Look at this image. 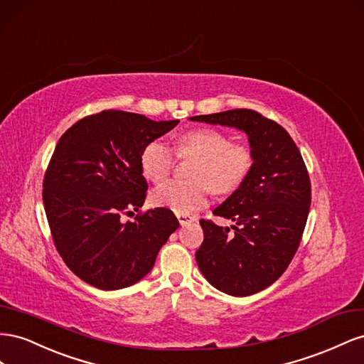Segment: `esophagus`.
<instances>
[{"label":"esophagus","mask_w":364,"mask_h":364,"mask_svg":"<svg viewBox=\"0 0 364 364\" xmlns=\"http://www.w3.org/2000/svg\"><path fill=\"white\" fill-rule=\"evenodd\" d=\"M176 218H178V221L181 225H186V224H191L193 221H196L195 216H191V215H186V213H176Z\"/></svg>","instance_id":"esophagus-1"}]
</instances>
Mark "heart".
I'll list each match as a JSON object with an SVG mask.
<instances>
[{"label": "heart", "mask_w": 364, "mask_h": 364, "mask_svg": "<svg viewBox=\"0 0 364 364\" xmlns=\"http://www.w3.org/2000/svg\"><path fill=\"white\" fill-rule=\"evenodd\" d=\"M180 155L198 157L192 172L195 181L168 180L152 191V203L169 207L176 213H192L207 203L210 189L215 193H230L240 188L250 173L253 155L224 132L213 128H198L183 134L176 144ZM141 172L151 181H161L173 166V154L163 140H154L140 155Z\"/></svg>", "instance_id": "obj_1"}]
</instances>
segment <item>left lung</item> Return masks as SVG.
I'll return each instance as SVG.
<instances>
[{
  "mask_svg": "<svg viewBox=\"0 0 364 364\" xmlns=\"http://www.w3.org/2000/svg\"><path fill=\"white\" fill-rule=\"evenodd\" d=\"M192 122L245 132L253 155L250 173L213 209L228 227L201 220L204 241L195 253L203 276L220 291L244 297L282 276L302 240L311 204V183L289 134L253 109H230Z\"/></svg>",
  "mask_w": 364,
  "mask_h": 364,
  "instance_id": "left-lung-1",
  "label": "left lung"
}]
</instances>
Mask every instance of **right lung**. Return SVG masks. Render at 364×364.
Segmentation results:
<instances>
[{
	"label": "right lung",
	"instance_id": "add662e5",
	"mask_svg": "<svg viewBox=\"0 0 364 364\" xmlns=\"http://www.w3.org/2000/svg\"><path fill=\"white\" fill-rule=\"evenodd\" d=\"M178 123L108 109L76 122L59 139L44 178L46 215L59 255L87 284L103 291L137 284L180 227L166 207L128 223L120 218L146 198L143 148Z\"/></svg>",
	"mask_w": 364,
	"mask_h": 364
}]
</instances>
